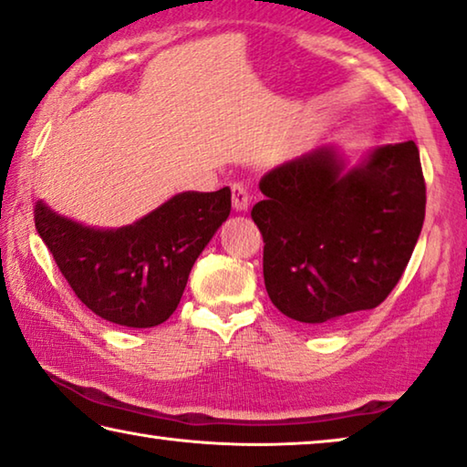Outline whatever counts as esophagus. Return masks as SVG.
Returning <instances> with one entry per match:
<instances>
[{"mask_svg": "<svg viewBox=\"0 0 467 467\" xmlns=\"http://www.w3.org/2000/svg\"><path fill=\"white\" fill-rule=\"evenodd\" d=\"M233 207L236 212H245L249 207V187L243 182L233 184Z\"/></svg>", "mask_w": 467, "mask_h": 467, "instance_id": "1", "label": "esophagus"}]
</instances>
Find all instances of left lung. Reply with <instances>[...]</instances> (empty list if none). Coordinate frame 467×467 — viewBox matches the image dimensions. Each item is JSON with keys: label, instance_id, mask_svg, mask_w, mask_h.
<instances>
[{"label": "left lung", "instance_id": "1", "mask_svg": "<svg viewBox=\"0 0 467 467\" xmlns=\"http://www.w3.org/2000/svg\"><path fill=\"white\" fill-rule=\"evenodd\" d=\"M251 210L264 236V283L285 316L332 327L374 309L403 276L426 213L413 140L384 145L343 172L332 147L303 153L260 181Z\"/></svg>", "mask_w": 467, "mask_h": 467}]
</instances>
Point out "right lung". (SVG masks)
Instances as JSON below:
<instances>
[{"label": "right lung", "instance_id": "obj_1", "mask_svg": "<svg viewBox=\"0 0 467 467\" xmlns=\"http://www.w3.org/2000/svg\"><path fill=\"white\" fill-rule=\"evenodd\" d=\"M231 213V189L181 193L118 231H98L36 202L35 228L62 276L93 314L151 328L179 307L199 254Z\"/></svg>", "mask_w": 467, "mask_h": 467}]
</instances>
